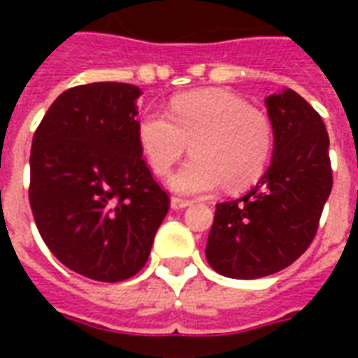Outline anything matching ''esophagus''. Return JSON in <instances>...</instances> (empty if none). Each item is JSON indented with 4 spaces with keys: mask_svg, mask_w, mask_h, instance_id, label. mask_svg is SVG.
Masks as SVG:
<instances>
[{
    "mask_svg": "<svg viewBox=\"0 0 358 358\" xmlns=\"http://www.w3.org/2000/svg\"><path fill=\"white\" fill-rule=\"evenodd\" d=\"M171 205H172V209H186V207H189V205H192V201H189V199H182V197H176V195H174V197H172L171 199Z\"/></svg>",
    "mask_w": 358,
    "mask_h": 358,
    "instance_id": "1",
    "label": "esophagus"
}]
</instances>
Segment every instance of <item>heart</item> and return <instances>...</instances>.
Returning <instances> with one entry per match:
<instances>
[{
    "mask_svg": "<svg viewBox=\"0 0 358 358\" xmlns=\"http://www.w3.org/2000/svg\"><path fill=\"white\" fill-rule=\"evenodd\" d=\"M136 140L157 176H166L189 145L187 161L171 180L180 194H209L222 182L248 189L263 178L274 153L276 130L268 113L251 107L226 90H197L176 95L161 113H143Z\"/></svg>",
    "mask_w": 358,
    "mask_h": 358,
    "instance_id": "obj_1",
    "label": "heart"
}]
</instances>
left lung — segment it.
<instances>
[{
	"instance_id": "8db88e82",
	"label": "left lung",
	"mask_w": 358,
	"mask_h": 358,
	"mask_svg": "<svg viewBox=\"0 0 358 358\" xmlns=\"http://www.w3.org/2000/svg\"><path fill=\"white\" fill-rule=\"evenodd\" d=\"M276 143L268 171L251 192L217 203L205 255L218 274L270 276L313 243L330 197V138L322 118L297 92L266 97Z\"/></svg>"
}]
</instances>
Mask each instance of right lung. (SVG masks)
<instances>
[{"label":"right lung","mask_w":358,"mask_h":358,"mask_svg":"<svg viewBox=\"0 0 358 358\" xmlns=\"http://www.w3.org/2000/svg\"><path fill=\"white\" fill-rule=\"evenodd\" d=\"M141 90L74 86L36 128L28 199L38 232L66 268L97 282L136 276L171 199L136 140Z\"/></svg>","instance_id":"1"}]
</instances>
